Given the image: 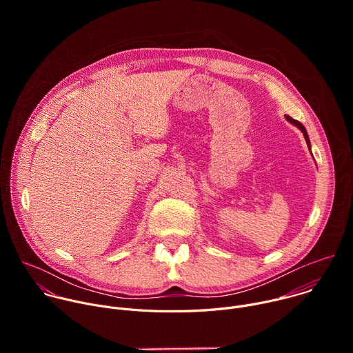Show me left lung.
<instances>
[{"label":"left lung","instance_id":"left-lung-1","mask_svg":"<svg viewBox=\"0 0 353 353\" xmlns=\"http://www.w3.org/2000/svg\"><path fill=\"white\" fill-rule=\"evenodd\" d=\"M286 117V120L289 121V123H292L293 125H296L301 132H303V135H305V139H306V142H307V145H309V149H310V139H309V135H307V131H306V128H305V125L301 124L300 121H297V120H294V119H292V117H289V116H285Z\"/></svg>","mask_w":353,"mask_h":353}]
</instances>
